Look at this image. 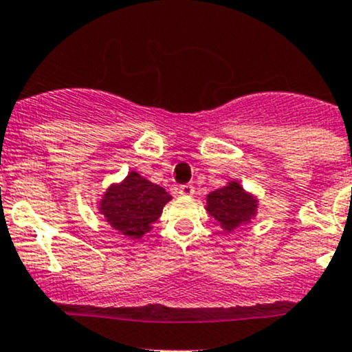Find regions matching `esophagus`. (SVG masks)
<instances>
[{"label":"esophagus","instance_id":"esophagus-1","mask_svg":"<svg viewBox=\"0 0 352 352\" xmlns=\"http://www.w3.org/2000/svg\"><path fill=\"white\" fill-rule=\"evenodd\" d=\"M177 192H179L180 196L190 197V196H194V187L189 186V184H186V186H180L179 189H177Z\"/></svg>","mask_w":352,"mask_h":352}]
</instances>
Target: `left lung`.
Returning <instances> with one entry per match:
<instances>
[{
  "mask_svg": "<svg viewBox=\"0 0 352 352\" xmlns=\"http://www.w3.org/2000/svg\"><path fill=\"white\" fill-rule=\"evenodd\" d=\"M257 197L247 192L236 180H230L225 187L206 196V211L228 233L250 223L257 214Z\"/></svg>",
  "mask_w": 352,
  "mask_h": 352,
  "instance_id": "1",
  "label": "left lung"
}]
</instances>
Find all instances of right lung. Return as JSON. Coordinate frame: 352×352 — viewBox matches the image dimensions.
<instances>
[{"mask_svg":"<svg viewBox=\"0 0 352 352\" xmlns=\"http://www.w3.org/2000/svg\"><path fill=\"white\" fill-rule=\"evenodd\" d=\"M172 199L163 187L150 182L138 172H129L119 184H110L104 192L98 211L113 230L140 240L153 228L162 216L163 206Z\"/></svg>","mask_w":352,"mask_h":352,"instance_id":"1","label":"right lung"}]
</instances>
